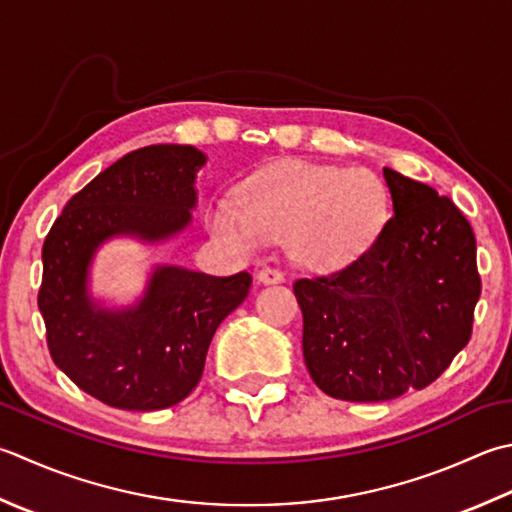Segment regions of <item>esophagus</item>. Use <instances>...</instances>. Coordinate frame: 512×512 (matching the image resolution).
I'll return each instance as SVG.
<instances>
[{"mask_svg":"<svg viewBox=\"0 0 512 512\" xmlns=\"http://www.w3.org/2000/svg\"><path fill=\"white\" fill-rule=\"evenodd\" d=\"M257 279L262 284H282L286 277H284L282 270H277V268H262V270H259Z\"/></svg>","mask_w":512,"mask_h":512,"instance_id":"34e87169","label":"esophagus"}]
</instances>
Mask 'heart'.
Returning <instances> with one entry per match:
<instances>
[{
	"mask_svg": "<svg viewBox=\"0 0 512 512\" xmlns=\"http://www.w3.org/2000/svg\"><path fill=\"white\" fill-rule=\"evenodd\" d=\"M208 206V226L239 253H257L288 235L299 264L339 268L375 242L386 215L379 179L364 170L282 162L259 170Z\"/></svg>",
	"mask_w": 512,
	"mask_h": 512,
	"instance_id": "b5f03b06",
	"label": "heart"
}]
</instances>
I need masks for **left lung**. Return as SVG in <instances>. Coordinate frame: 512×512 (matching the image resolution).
Segmentation results:
<instances>
[{"instance_id": "8db88e82", "label": "left lung", "mask_w": 512, "mask_h": 512, "mask_svg": "<svg viewBox=\"0 0 512 512\" xmlns=\"http://www.w3.org/2000/svg\"><path fill=\"white\" fill-rule=\"evenodd\" d=\"M393 215L346 268L293 284L304 362L326 395L388 402L444 373L482 293L473 228L448 197L384 168Z\"/></svg>"}]
</instances>
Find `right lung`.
Instances as JSON below:
<instances>
[{
  "label": "right lung",
  "instance_id": "1",
  "mask_svg": "<svg viewBox=\"0 0 512 512\" xmlns=\"http://www.w3.org/2000/svg\"><path fill=\"white\" fill-rule=\"evenodd\" d=\"M204 164L193 146L133 150L70 197L46 235L37 304L50 357L84 393L113 408L162 410L193 393L217 326L253 284L246 270L213 277L155 266L135 306L104 308L88 293V268L106 239L157 244L182 233Z\"/></svg>",
  "mask_w": 512,
  "mask_h": 512
}]
</instances>
